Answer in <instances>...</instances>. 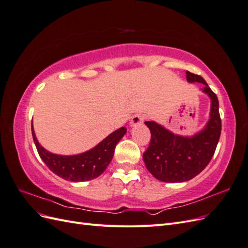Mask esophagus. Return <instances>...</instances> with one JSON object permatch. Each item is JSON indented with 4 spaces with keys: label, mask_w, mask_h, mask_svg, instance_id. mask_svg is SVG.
Listing matches in <instances>:
<instances>
[{
    "label": "esophagus",
    "mask_w": 248,
    "mask_h": 248,
    "mask_svg": "<svg viewBox=\"0 0 248 248\" xmlns=\"http://www.w3.org/2000/svg\"><path fill=\"white\" fill-rule=\"evenodd\" d=\"M145 118H146L145 115H142V114H137V115H134V116L131 118L130 127L141 125L142 123H144V121H145Z\"/></svg>",
    "instance_id": "34e87169"
}]
</instances>
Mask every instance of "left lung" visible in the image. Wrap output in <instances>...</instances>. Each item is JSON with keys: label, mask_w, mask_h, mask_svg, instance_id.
<instances>
[{"label": "left lung", "mask_w": 248, "mask_h": 248, "mask_svg": "<svg viewBox=\"0 0 248 248\" xmlns=\"http://www.w3.org/2000/svg\"><path fill=\"white\" fill-rule=\"evenodd\" d=\"M186 79L205 85L202 92L211 101L209 120L204 128L193 136H180L155 121L145 122L151 132V140L142 159L154 178L167 183L185 182L198 176L211 160L220 138L217 96L202 77L186 71Z\"/></svg>", "instance_id": "8db88e82"}]
</instances>
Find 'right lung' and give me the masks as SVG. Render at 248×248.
<instances>
[{
    "label": "right lung",
    "mask_w": 248,
    "mask_h": 248,
    "mask_svg": "<svg viewBox=\"0 0 248 248\" xmlns=\"http://www.w3.org/2000/svg\"><path fill=\"white\" fill-rule=\"evenodd\" d=\"M126 131V127H121L84 153L60 155L47 151L39 144L32 123V136L40 158L57 176L71 182H85L99 177L110 163L116 145Z\"/></svg>",
    "instance_id": "obj_1"
}]
</instances>
